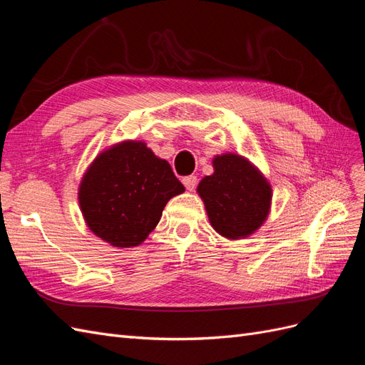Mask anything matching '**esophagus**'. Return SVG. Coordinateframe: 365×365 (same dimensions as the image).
I'll list each match as a JSON object with an SVG mask.
<instances>
[{
  "label": "esophagus",
  "mask_w": 365,
  "mask_h": 365,
  "mask_svg": "<svg viewBox=\"0 0 365 365\" xmlns=\"http://www.w3.org/2000/svg\"><path fill=\"white\" fill-rule=\"evenodd\" d=\"M182 184L185 185V189L189 192H193L196 189V184H197V178L195 175H190V176H185V178H182Z\"/></svg>",
  "instance_id": "34e87169"
}]
</instances>
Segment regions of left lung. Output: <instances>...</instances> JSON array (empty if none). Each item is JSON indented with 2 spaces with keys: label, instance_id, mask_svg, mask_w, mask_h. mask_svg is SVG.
<instances>
[{
  "label": "left lung",
  "instance_id": "1",
  "mask_svg": "<svg viewBox=\"0 0 365 365\" xmlns=\"http://www.w3.org/2000/svg\"><path fill=\"white\" fill-rule=\"evenodd\" d=\"M213 168L215 173L197 185L210 224L227 239L248 237L268 217L271 185L247 158L236 153L215 157Z\"/></svg>",
  "mask_w": 365,
  "mask_h": 365
}]
</instances>
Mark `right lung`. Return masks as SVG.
<instances>
[{"label":"right lung","mask_w":365,"mask_h":365,"mask_svg":"<svg viewBox=\"0 0 365 365\" xmlns=\"http://www.w3.org/2000/svg\"><path fill=\"white\" fill-rule=\"evenodd\" d=\"M184 192L170 164L143 141H123L93 161L79 187L86 225L117 248L140 245L170 197Z\"/></svg>","instance_id":"obj_1"}]
</instances>
